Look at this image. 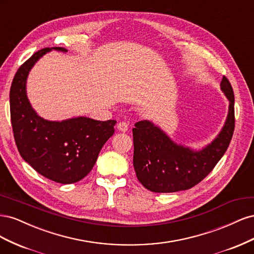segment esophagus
I'll use <instances>...</instances> for the list:
<instances>
[{
    "label": "esophagus",
    "instance_id": "obj_1",
    "mask_svg": "<svg viewBox=\"0 0 254 254\" xmlns=\"http://www.w3.org/2000/svg\"><path fill=\"white\" fill-rule=\"evenodd\" d=\"M118 129L122 132H126L128 130V124L126 122H121L118 124Z\"/></svg>",
    "mask_w": 254,
    "mask_h": 254
}]
</instances>
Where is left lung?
Returning a JSON list of instances; mask_svg holds the SVG:
<instances>
[{"label":"left lung","instance_id":"left-lung-1","mask_svg":"<svg viewBox=\"0 0 254 254\" xmlns=\"http://www.w3.org/2000/svg\"><path fill=\"white\" fill-rule=\"evenodd\" d=\"M220 90L229 101L225 125L215 139L201 149L177 144L152 122H136L133 133V166L143 187L155 193L189 190L209 175L225 155L234 131V93L227 77Z\"/></svg>","mask_w":254,"mask_h":254}]
</instances>
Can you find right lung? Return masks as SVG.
<instances>
[{"label": "right lung", "mask_w": 254, "mask_h": 254, "mask_svg": "<svg viewBox=\"0 0 254 254\" xmlns=\"http://www.w3.org/2000/svg\"><path fill=\"white\" fill-rule=\"evenodd\" d=\"M53 50L67 52L64 48L43 49L19 67L10 87V119L14 141L25 162L45 178L70 184L91 172L104 144L113 135L117 121L86 117L49 121L38 115L27 98L26 80L37 61Z\"/></svg>", "instance_id": "add662e5"}]
</instances>
